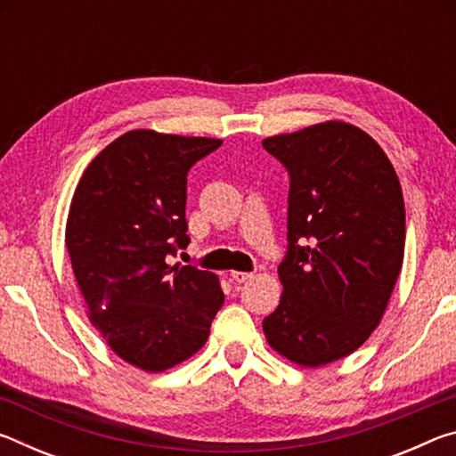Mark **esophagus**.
Segmentation results:
<instances>
[{
  "label": "esophagus",
  "instance_id": "34e87169",
  "mask_svg": "<svg viewBox=\"0 0 456 456\" xmlns=\"http://www.w3.org/2000/svg\"><path fill=\"white\" fill-rule=\"evenodd\" d=\"M253 273H247V272H231V280L235 283H243L247 280H251Z\"/></svg>",
  "mask_w": 456,
  "mask_h": 456
}]
</instances>
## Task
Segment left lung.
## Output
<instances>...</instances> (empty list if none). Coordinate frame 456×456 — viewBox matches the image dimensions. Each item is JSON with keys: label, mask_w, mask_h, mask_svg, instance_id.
Here are the masks:
<instances>
[{"label": "left lung", "mask_w": 456, "mask_h": 456, "mask_svg": "<svg viewBox=\"0 0 456 456\" xmlns=\"http://www.w3.org/2000/svg\"><path fill=\"white\" fill-rule=\"evenodd\" d=\"M289 175L288 251L269 346L299 366L348 356L382 320L404 257V199L372 136L323 122L265 138Z\"/></svg>", "instance_id": "8db88e82"}]
</instances>
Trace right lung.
<instances>
[{
  "label": "right lung",
  "mask_w": 456,
  "mask_h": 456,
  "mask_svg": "<svg viewBox=\"0 0 456 456\" xmlns=\"http://www.w3.org/2000/svg\"><path fill=\"white\" fill-rule=\"evenodd\" d=\"M221 144L130 130L92 160L72 197L66 247L90 322L146 372L192 356L225 302L217 275L167 264L191 241L187 175Z\"/></svg>",
  "instance_id": "obj_1"
}]
</instances>
